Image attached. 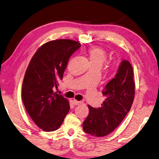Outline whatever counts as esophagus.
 <instances>
[{
    "mask_svg": "<svg viewBox=\"0 0 159 159\" xmlns=\"http://www.w3.org/2000/svg\"><path fill=\"white\" fill-rule=\"evenodd\" d=\"M73 103H75V105H80V104H81V103H82V102H79V101H77V100H76V99H73Z\"/></svg>",
    "mask_w": 159,
    "mask_h": 159,
    "instance_id": "esophagus-1",
    "label": "esophagus"
}]
</instances>
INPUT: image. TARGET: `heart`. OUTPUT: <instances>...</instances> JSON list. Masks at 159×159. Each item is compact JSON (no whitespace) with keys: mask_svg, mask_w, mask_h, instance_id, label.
Here are the masks:
<instances>
[{"mask_svg":"<svg viewBox=\"0 0 159 159\" xmlns=\"http://www.w3.org/2000/svg\"><path fill=\"white\" fill-rule=\"evenodd\" d=\"M89 59L92 65H98L102 66L107 58L106 51L100 47L89 48L88 51Z\"/></svg>","mask_w":159,"mask_h":159,"instance_id":"obj_1","label":"heart"}]
</instances>
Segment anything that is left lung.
<instances>
[{"mask_svg": "<svg viewBox=\"0 0 159 159\" xmlns=\"http://www.w3.org/2000/svg\"><path fill=\"white\" fill-rule=\"evenodd\" d=\"M133 69L123 60L115 77L106 84L102 94L106 97L102 107L89 105V114L83 122V129L93 137L109 134L121 124L133 103L135 84Z\"/></svg>", "mask_w": 159, "mask_h": 159, "instance_id": "8db88e82", "label": "left lung"}]
</instances>
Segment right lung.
Masks as SVG:
<instances>
[{
	"label": "right lung",
	"mask_w": 159,
	"mask_h": 159,
	"mask_svg": "<svg viewBox=\"0 0 159 159\" xmlns=\"http://www.w3.org/2000/svg\"><path fill=\"white\" fill-rule=\"evenodd\" d=\"M80 46L79 42L69 39L47 42L37 50L26 70L22 102L32 120L44 131L57 129L69 111L68 99L53 89L62 80L68 61Z\"/></svg>",
	"instance_id": "right-lung-1"
}]
</instances>
